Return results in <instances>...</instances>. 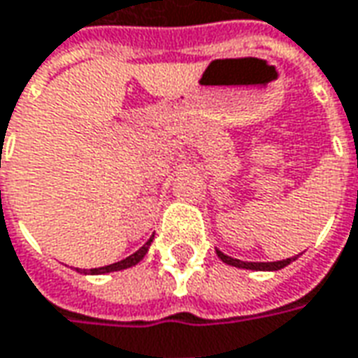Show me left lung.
I'll use <instances>...</instances> for the list:
<instances>
[{
  "instance_id": "8db88e82",
  "label": "left lung",
  "mask_w": 358,
  "mask_h": 358,
  "mask_svg": "<svg viewBox=\"0 0 358 358\" xmlns=\"http://www.w3.org/2000/svg\"><path fill=\"white\" fill-rule=\"evenodd\" d=\"M218 258L229 266H234V268H246V270H260V272H275V270H282L289 262H294L296 258H287V260H278V262H242V260H236V258H230L227 254H222L220 250H217Z\"/></svg>"
}]
</instances>
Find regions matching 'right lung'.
Wrapping results in <instances>:
<instances>
[{
	"instance_id": "add662e5",
	"label": "right lung",
	"mask_w": 358,
	"mask_h": 358,
	"mask_svg": "<svg viewBox=\"0 0 358 358\" xmlns=\"http://www.w3.org/2000/svg\"><path fill=\"white\" fill-rule=\"evenodd\" d=\"M151 242H153V236H151L150 241L145 242L143 246H141L140 250L134 252L131 256H128V258H124V260H120V262L116 264H110V266H102V268H92L90 270V274H110V272H120V270H126V268H131V266H136V264L140 262V260H143V256L148 254V250H150Z\"/></svg>"
}]
</instances>
